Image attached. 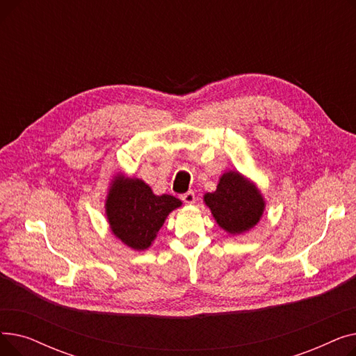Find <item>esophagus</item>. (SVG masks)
<instances>
[{"label": "esophagus", "instance_id": "34e87169", "mask_svg": "<svg viewBox=\"0 0 356 356\" xmlns=\"http://www.w3.org/2000/svg\"><path fill=\"white\" fill-rule=\"evenodd\" d=\"M184 203H188V204H192V203H195V199H196V196H195V192L193 191H189L188 193H184V195H181V197H180Z\"/></svg>", "mask_w": 356, "mask_h": 356}]
</instances>
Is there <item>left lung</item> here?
Returning <instances> with one entry per match:
<instances>
[{"label": "left lung", "mask_w": 356, "mask_h": 356, "mask_svg": "<svg viewBox=\"0 0 356 356\" xmlns=\"http://www.w3.org/2000/svg\"><path fill=\"white\" fill-rule=\"evenodd\" d=\"M218 225L231 235L250 231L259 222L266 202L257 186L238 172L223 173L213 193L203 196Z\"/></svg>", "instance_id": "obj_1"}]
</instances>
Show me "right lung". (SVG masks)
<instances>
[{
	"instance_id": "add662e5",
	"label": "right lung",
	"mask_w": 356,
	"mask_h": 356,
	"mask_svg": "<svg viewBox=\"0 0 356 356\" xmlns=\"http://www.w3.org/2000/svg\"><path fill=\"white\" fill-rule=\"evenodd\" d=\"M181 207L170 195L157 196L141 179L117 175L105 200L109 228L122 244L144 251L153 244L165 218Z\"/></svg>"
}]
</instances>
